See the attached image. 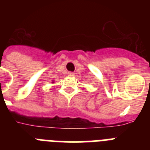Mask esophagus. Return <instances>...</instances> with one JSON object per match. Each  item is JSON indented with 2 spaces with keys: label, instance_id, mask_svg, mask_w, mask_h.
<instances>
[{
  "label": "esophagus",
  "instance_id": "obj_1",
  "mask_svg": "<svg viewBox=\"0 0 150 150\" xmlns=\"http://www.w3.org/2000/svg\"><path fill=\"white\" fill-rule=\"evenodd\" d=\"M68 76H74V73H73V72H69V73H68Z\"/></svg>",
  "mask_w": 150,
  "mask_h": 150
}]
</instances>
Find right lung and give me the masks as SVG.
Returning <instances> with one entry per match:
<instances>
[{
    "instance_id": "add662e5",
    "label": "right lung",
    "mask_w": 150,
    "mask_h": 150,
    "mask_svg": "<svg viewBox=\"0 0 150 150\" xmlns=\"http://www.w3.org/2000/svg\"><path fill=\"white\" fill-rule=\"evenodd\" d=\"M52 83H53V82H52Z\"/></svg>"
}]
</instances>
